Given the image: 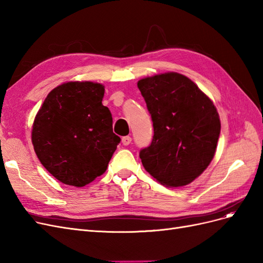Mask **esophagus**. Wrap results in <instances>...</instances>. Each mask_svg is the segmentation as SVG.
Listing matches in <instances>:
<instances>
[{"label": "esophagus", "instance_id": "esophagus-1", "mask_svg": "<svg viewBox=\"0 0 263 263\" xmlns=\"http://www.w3.org/2000/svg\"><path fill=\"white\" fill-rule=\"evenodd\" d=\"M130 142H132V137H129V136H125L122 138V144L124 146H128Z\"/></svg>", "mask_w": 263, "mask_h": 263}]
</instances>
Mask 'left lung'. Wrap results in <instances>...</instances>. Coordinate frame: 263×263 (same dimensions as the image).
<instances>
[{
  "label": "left lung",
  "mask_w": 263,
  "mask_h": 263,
  "mask_svg": "<svg viewBox=\"0 0 263 263\" xmlns=\"http://www.w3.org/2000/svg\"><path fill=\"white\" fill-rule=\"evenodd\" d=\"M154 123L150 146L141 149L142 165L161 184L186 185L213 160L220 121L211 99L185 76L166 72L137 83Z\"/></svg>",
  "instance_id": "8db88e82"
}]
</instances>
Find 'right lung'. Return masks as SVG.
<instances>
[{
	"label": "right lung",
	"instance_id": "add662e5",
	"mask_svg": "<svg viewBox=\"0 0 263 263\" xmlns=\"http://www.w3.org/2000/svg\"><path fill=\"white\" fill-rule=\"evenodd\" d=\"M104 85L63 83L47 95L33 124L31 141L39 161L67 185L84 186L107 169L121 141L102 104Z\"/></svg>",
	"mask_w": 263,
	"mask_h": 263
}]
</instances>
